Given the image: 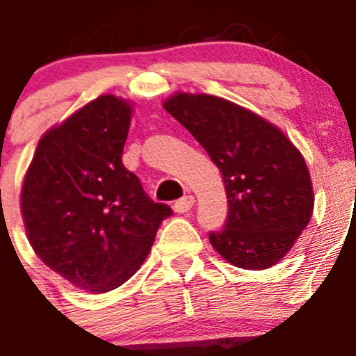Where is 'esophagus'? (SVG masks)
I'll use <instances>...</instances> for the list:
<instances>
[{
  "mask_svg": "<svg viewBox=\"0 0 356 356\" xmlns=\"http://www.w3.org/2000/svg\"><path fill=\"white\" fill-rule=\"evenodd\" d=\"M193 207V197L192 195H184V197H181L179 201H175V204H173V210L177 213H184L188 212L190 208Z\"/></svg>",
  "mask_w": 356,
  "mask_h": 356,
  "instance_id": "34e87169",
  "label": "esophagus"
}]
</instances>
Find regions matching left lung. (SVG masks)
I'll return each instance as SVG.
<instances>
[{"label":"left lung","mask_w":356,"mask_h":356,"mask_svg":"<svg viewBox=\"0 0 356 356\" xmlns=\"http://www.w3.org/2000/svg\"><path fill=\"white\" fill-rule=\"evenodd\" d=\"M164 109L223 175L228 216L208 236L212 247L239 268L276 265L313 216V184L302 153L276 126L225 98L177 93Z\"/></svg>","instance_id":"1"}]
</instances>
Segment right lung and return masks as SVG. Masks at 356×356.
<instances>
[{"label":"right lung","instance_id":"obj_1","mask_svg":"<svg viewBox=\"0 0 356 356\" xmlns=\"http://www.w3.org/2000/svg\"><path fill=\"white\" fill-rule=\"evenodd\" d=\"M129 122L126 100L98 97L40 138L23 181L29 243L49 268L88 293L128 282L172 216L122 164Z\"/></svg>","mask_w":356,"mask_h":356}]
</instances>
